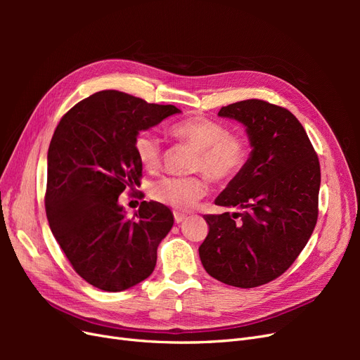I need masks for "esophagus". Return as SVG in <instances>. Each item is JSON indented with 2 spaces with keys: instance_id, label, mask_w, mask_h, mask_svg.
<instances>
[{
  "instance_id": "obj_1",
  "label": "esophagus",
  "mask_w": 360,
  "mask_h": 360,
  "mask_svg": "<svg viewBox=\"0 0 360 360\" xmlns=\"http://www.w3.org/2000/svg\"><path fill=\"white\" fill-rule=\"evenodd\" d=\"M186 214L183 213H179V212H174V221H176V224H181L184 219H186Z\"/></svg>"
}]
</instances>
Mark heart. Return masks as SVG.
Returning <instances> with one entry per match:
<instances>
[{"label": "heart", "mask_w": 360, "mask_h": 360, "mask_svg": "<svg viewBox=\"0 0 360 360\" xmlns=\"http://www.w3.org/2000/svg\"><path fill=\"white\" fill-rule=\"evenodd\" d=\"M169 134L180 143L197 150L191 169L202 172L214 183L236 179L249 159V141L230 132L225 124L204 117L188 118L172 124ZM134 151L141 165L148 172H156L163 159L160 141L150 132H138L134 139ZM207 193L202 177H163L153 183L151 197L158 202L177 210H191Z\"/></svg>", "instance_id": "obj_1"}]
</instances>
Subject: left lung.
Listing matches in <instances>:
<instances>
[{
    "instance_id": "1",
    "label": "left lung",
    "mask_w": 360,
    "mask_h": 360,
    "mask_svg": "<svg viewBox=\"0 0 360 360\" xmlns=\"http://www.w3.org/2000/svg\"><path fill=\"white\" fill-rule=\"evenodd\" d=\"M219 115L246 126L252 153L216 198L240 212L204 216L209 234L200 258L214 279L254 288L281 276L307 246L319 217L320 162L285 108L248 99L222 106Z\"/></svg>"
}]
</instances>
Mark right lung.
<instances>
[{
  "instance_id": "obj_1",
  "label": "right lung",
  "mask_w": 360,
  "mask_h": 360,
  "mask_svg": "<svg viewBox=\"0 0 360 360\" xmlns=\"http://www.w3.org/2000/svg\"><path fill=\"white\" fill-rule=\"evenodd\" d=\"M180 112L103 90L64 114L48 150L45 209L49 228L73 270L93 287L123 291L151 275L158 246L174 224L167 205L143 201L127 216L118 197L141 184L134 139Z\"/></svg>"
}]
</instances>
